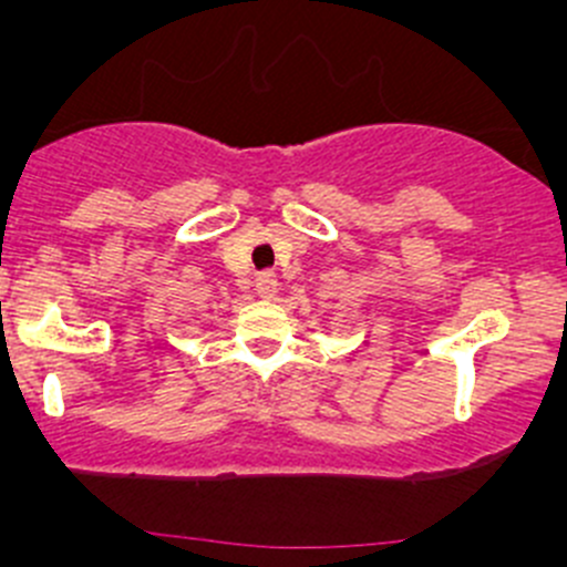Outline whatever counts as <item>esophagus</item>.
<instances>
[{"instance_id": "esophagus-1", "label": "esophagus", "mask_w": 567, "mask_h": 567, "mask_svg": "<svg viewBox=\"0 0 567 567\" xmlns=\"http://www.w3.org/2000/svg\"><path fill=\"white\" fill-rule=\"evenodd\" d=\"M277 288H279L277 274H274V271H260V274H257L255 290H257V296H260V299H274V296H277Z\"/></svg>"}]
</instances>
